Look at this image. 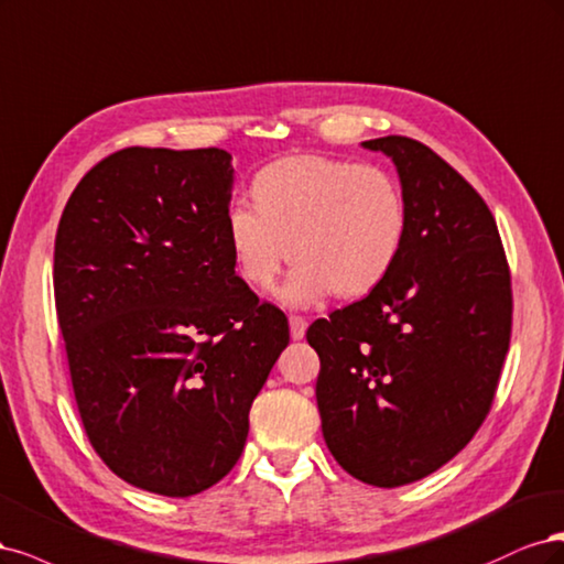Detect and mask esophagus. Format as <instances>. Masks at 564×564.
Returning <instances> with one entry per match:
<instances>
[{
    "mask_svg": "<svg viewBox=\"0 0 564 564\" xmlns=\"http://www.w3.org/2000/svg\"><path fill=\"white\" fill-rule=\"evenodd\" d=\"M290 337L293 339H302L306 335V321L302 316H290Z\"/></svg>",
    "mask_w": 564,
    "mask_h": 564,
    "instance_id": "34e87169",
    "label": "esophagus"
}]
</instances>
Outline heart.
<instances>
[{"mask_svg": "<svg viewBox=\"0 0 564 564\" xmlns=\"http://www.w3.org/2000/svg\"><path fill=\"white\" fill-rule=\"evenodd\" d=\"M252 204H231L225 239L236 274L267 293L283 264H297L281 290L290 306L330 293L360 300L384 283L408 236V204L395 177L368 163L293 154L252 180Z\"/></svg>", "mask_w": 564, "mask_h": 564, "instance_id": "b5f03b06", "label": "heart"}]
</instances>
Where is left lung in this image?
<instances>
[{"label": "left lung", "mask_w": 564, "mask_h": 564, "mask_svg": "<svg viewBox=\"0 0 564 564\" xmlns=\"http://www.w3.org/2000/svg\"><path fill=\"white\" fill-rule=\"evenodd\" d=\"M395 163L401 258L375 293L318 318L316 403L337 464L375 487L422 480L474 438L511 341V271L482 196L426 144L366 140Z\"/></svg>", "instance_id": "obj_1"}]
</instances>
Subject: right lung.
Segmentation results:
<instances>
[{
  "label": "right lung",
  "mask_w": 564,
  "mask_h": 564,
  "mask_svg": "<svg viewBox=\"0 0 564 564\" xmlns=\"http://www.w3.org/2000/svg\"><path fill=\"white\" fill-rule=\"evenodd\" d=\"M231 154L126 148L63 210L53 290L98 457L129 485L192 497L223 480L288 347V318L236 276Z\"/></svg>",
  "instance_id": "add662e5"
}]
</instances>
